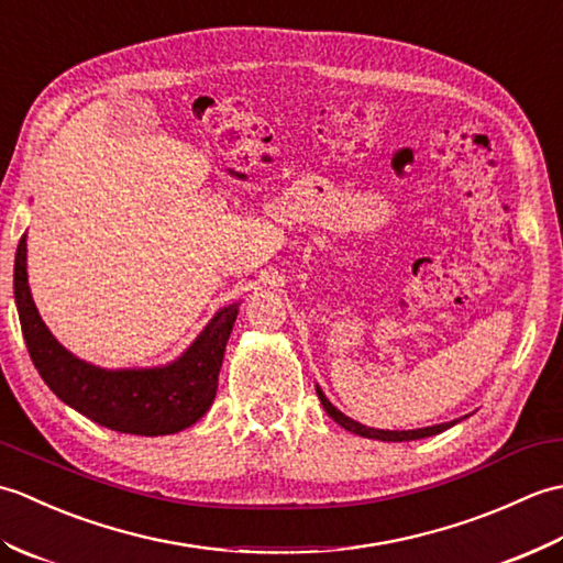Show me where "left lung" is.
Returning <instances> with one entry per match:
<instances>
[{
  "mask_svg": "<svg viewBox=\"0 0 563 563\" xmlns=\"http://www.w3.org/2000/svg\"><path fill=\"white\" fill-rule=\"evenodd\" d=\"M317 394H319V401L321 406H324L327 413L336 421L339 426H343L345 430H351V433L355 435H363V438H373V440H382V442H406V440H421V438H430V435H438L442 433V430H448L450 426H454L457 421L452 423H440V426H430V428H418V430H377V428H367V426H361L351 421L349 416H343L336 406H333L327 397L324 391H321L317 387Z\"/></svg>",
  "mask_w": 563,
  "mask_h": 563,
  "instance_id": "left-lung-1",
  "label": "left lung"
}]
</instances>
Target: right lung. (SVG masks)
I'll return each mask as SVG.
<instances>
[{
	"instance_id": "add662e5",
	"label": "right lung",
	"mask_w": 563,
	"mask_h": 563,
	"mask_svg": "<svg viewBox=\"0 0 563 563\" xmlns=\"http://www.w3.org/2000/svg\"><path fill=\"white\" fill-rule=\"evenodd\" d=\"M14 297L31 361L59 399L93 423L130 435H169L194 426L210 409L239 307L218 312L176 363L154 369H101L67 353L31 300L26 236L14 261Z\"/></svg>"
}]
</instances>
